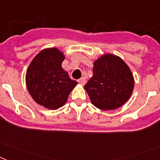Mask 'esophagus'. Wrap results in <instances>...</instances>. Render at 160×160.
<instances>
[{
	"instance_id": "obj_1",
	"label": "esophagus",
	"mask_w": 160,
	"mask_h": 160,
	"mask_svg": "<svg viewBox=\"0 0 160 160\" xmlns=\"http://www.w3.org/2000/svg\"><path fill=\"white\" fill-rule=\"evenodd\" d=\"M78 82L80 83V84L84 85V84H85V82H86V81H85V79H84V78H80V80H78Z\"/></svg>"
}]
</instances>
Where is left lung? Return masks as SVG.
<instances>
[{
    "label": "left lung",
    "instance_id": "8db88e82",
    "mask_svg": "<svg viewBox=\"0 0 160 160\" xmlns=\"http://www.w3.org/2000/svg\"><path fill=\"white\" fill-rule=\"evenodd\" d=\"M92 72L84 89L97 108L115 110L129 99L134 88V78L120 58L111 53L102 55L93 62Z\"/></svg>",
    "mask_w": 160,
    "mask_h": 160
}]
</instances>
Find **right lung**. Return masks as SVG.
<instances>
[{
    "label": "right lung",
    "mask_w": 160,
    "mask_h": 160,
    "mask_svg": "<svg viewBox=\"0 0 160 160\" xmlns=\"http://www.w3.org/2000/svg\"><path fill=\"white\" fill-rule=\"evenodd\" d=\"M65 56L57 48L41 51L27 70L28 90L39 105L57 110L67 102L68 95L78 84L62 68Z\"/></svg>",
    "instance_id": "add662e5"
}]
</instances>
